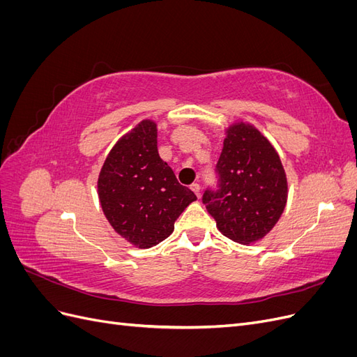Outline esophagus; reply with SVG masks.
Listing matches in <instances>:
<instances>
[{"label": "esophagus", "instance_id": "34e87169", "mask_svg": "<svg viewBox=\"0 0 357 357\" xmlns=\"http://www.w3.org/2000/svg\"><path fill=\"white\" fill-rule=\"evenodd\" d=\"M190 189L193 190V193H195V195H197V197H199V192H201V188H199V185H198V183H193V185L190 186Z\"/></svg>", "mask_w": 357, "mask_h": 357}]
</instances>
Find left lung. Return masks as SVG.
Returning <instances> with one entry per match:
<instances>
[{
	"label": "left lung",
	"instance_id": "8db88e82",
	"mask_svg": "<svg viewBox=\"0 0 357 357\" xmlns=\"http://www.w3.org/2000/svg\"><path fill=\"white\" fill-rule=\"evenodd\" d=\"M214 171L218 185L204 190L202 202L219 231L240 244L264 238L287 199V180L275 149L255 126L232 125Z\"/></svg>",
	"mask_w": 357,
	"mask_h": 357
}]
</instances>
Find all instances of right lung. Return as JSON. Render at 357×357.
<instances>
[{
	"label": "right lung",
	"instance_id": "add662e5",
	"mask_svg": "<svg viewBox=\"0 0 357 357\" xmlns=\"http://www.w3.org/2000/svg\"><path fill=\"white\" fill-rule=\"evenodd\" d=\"M98 195L113 229L142 248L169 236L178 215L197 199L160 159L152 121L139 122L112 149L98 177Z\"/></svg>",
	"mask_w": 357,
	"mask_h": 357
}]
</instances>
